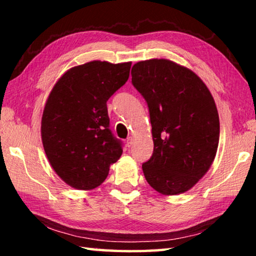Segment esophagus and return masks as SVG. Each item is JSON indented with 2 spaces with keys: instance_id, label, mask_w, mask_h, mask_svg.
<instances>
[{
  "instance_id": "esophagus-1",
  "label": "esophagus",
  "mask_w": 256,
  "mask_h": 256,
  "mask_svg": "<svg viewBox=\"0 0 256 256\" xmlns=\"http://www.w3.org/2000/svg\"><path fill=\"white\" fill-rule=\"evenodd\" d=\"M133 142H134V138H133L132 136L128 138V140H126V146H131L133 144Z\"/></svg>"
}]
</instances>
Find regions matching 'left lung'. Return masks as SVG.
I'll list each match as a JSON object with an SVG mask.
<instances>
[{"instance_id":"1","label":"left lung","mask_w":256,"mask_h":256,"mask_svg":"<svg viewBox=\"0 0 256 256\" xmlns=\"http://www.w3.org/2000/svg\"><path fill=\"white\" fill-rule=\"evenodd\" d=\"M131 74L152 126L154 154L142 164L146 180L164 196L184 193L216 157L220 123L214 99L196 73L170 60H141Z\"/></svg>"}]
</instances>
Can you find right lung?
Masks as SVG:
<instances>
[{"label":"right lung","mask_w":256,"mask_h":256,"mask_svg":"<svg viewBox=\"0 0 256 256\" xmlns=\"http://www.w3.org/2000/svg\"><path fill=\"white\" fill-rule=\"evenodd\" d=\"M131 64L92 60L71 68L47 98L42 146L50 166L71 188H98L122 156V142L110 130L107 100L128 81Z\"/></svg>","instance_id":"right-lung-1"}]
</instances>
